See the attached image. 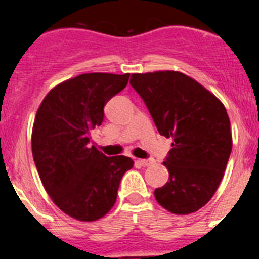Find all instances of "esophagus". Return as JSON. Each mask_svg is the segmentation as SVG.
Masks as SVG:
<instances>
[{
    "instance_id": "esophagus-1",
    "label": "esophagus",
    "mask_w": 259,
    "mask_h": 259,
    "mask_svg": "<svg viewBox=\"0 0 259 259\" xmlns=\"http://www.w3.org/2000/svg\"><path fill=\"white\" fill-rule=\"evenodd\" d=\"M136 162L139 164H141V166H144V167L150 166V164L154 163V161H153V159H137Z\"/></svg>"
}]
</instances>
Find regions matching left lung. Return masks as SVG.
Masks as SVG:
<instances>
[{"label":"left lung","mask_w":259,"mask_h":259,"mask_svg":"<svg viewBox=\"0 0 259 259\" xmlns=\"http://www.w3.org/2000/svg\"><path fill=\"white\" fill-rule=\"evenodd\" d=\"M131 85L146 104L158 132L171 137L163 164L168 182L157 202L176 215L196 212L218 189L232 150L227 110L219 98L179 71L132 74Z\"/></svg>","instance_id":"8db88e82"}]
</instances>
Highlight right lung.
Here are the masks:
<instances>
[{"mask_svg": "<svg viewBox=\"0 0 259 259\" xmlns=\"http://www.w3.org/2000/svg\"><path fill=\"white\" fill-rule=\"evenodd\" d=\"M130 74H81L45 96L32 128V154L41 183L62 211L93 222L111 210L130 157H106L89 146V132L104 122V107L125 88Z\"/></svg>", "mask_w": 259, "mask_h": 259, "instance_id": "obj_1", "label": "right lung"}]
</instances>
